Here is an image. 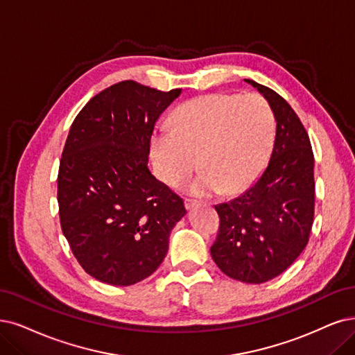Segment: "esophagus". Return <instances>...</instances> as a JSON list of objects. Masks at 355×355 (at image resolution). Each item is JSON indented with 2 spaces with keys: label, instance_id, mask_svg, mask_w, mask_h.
Wrapping results in <instances>:
<instances>
[{
  "label": "esophagus",
  "instance_id": "1",
  "mask_svg": "<svg viewBox=\"0 0 355 355\" xmlns=\"http://www.w3.org/2000/svg\"><path fill=\"white\" fill-rule=\"evenodd\" d=\"M199 202L198 200H193V199H184V205H186V209H191L194 207L196 205H198Z\"/></svg>",
  "mask_w": 355,
  "mask_h": 355
}]
</instances>
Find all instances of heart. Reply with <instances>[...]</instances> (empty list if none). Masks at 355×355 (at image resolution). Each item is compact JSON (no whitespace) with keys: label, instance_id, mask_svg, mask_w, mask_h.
Here are the masks:
<instances>
[{"label":"heart","instance_id":"heart-1","mask_svg":"<svg viewBox=\"0 0 355 355\" xmlns=\"http://www.w3.org/2000/svg\"><path fill=\"white\" fill-rule=\"evenodd\" d=\"M275 114L260 95L211 94L180 105L173 128L152 139L157 177L177 187L200 165L202 173L187 182V191L209 196L234 194L252 186L263 171L275 140Z\"/></svg>","mask_w":355,"mask_h":355}]
</instances>
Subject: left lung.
Wrapping results in <instances>:
<instances>
[{
    "label": "left lung",
    "instance_id": "8db88e82",
    "mask_svg": "<svg viewBox=\"0 0 355 355\" xmlns=\"http://www.w3.org/2000/svg\"><path fill=\"white\" fill-rule=\"evenodd\" d=\"M266 98L277 120L263 174L237 199L216 205L219 230L211 247L230 278L261 284L290 268L304 250L314 219V156L298 115L277 92L248 80Z\"/></svg>",
    "mask_w": 355,
    "mask_h": 355
}]
</instances>
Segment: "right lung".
Here are the masks:
<instances>
[{
    "instance_id": "right-lung-1",
    "label": "right lung",
    "mask_w": 355,
    "mask_h": 355,
    "mask_svg": "<svg viewBox=\"0 0 355 355\" xmlns=\"http://www.w3.org/2000/svg\"><path fill=\"white\" fill-rule=\"evenodd\" d=\"M181 94L124 80L77 114L58 169L62 234L95 279L127 286L159 268L184 202L148 168L155 123Z\"/></svg>"
}]
</instances>
